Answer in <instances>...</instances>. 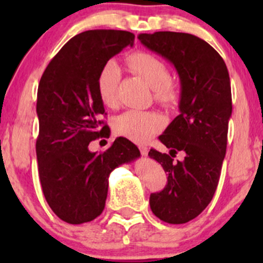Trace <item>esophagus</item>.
Returning <instances> with one entry per match:
<instances>
[{
	"instance_id": "obj_1",
	"label": "esophagus",
	"mask_w": 263,
	"mask_h": 263,
	"mask_svg": "<svg viewBox=\"0 0 263 263\" xmlns=\"http://www.w3.org/2000/svg\"><path fill=\"white\" fill-rule=\"evenodd\" d=\"M140 151H141V155L142 156H147L148 155V148L146 146H140Z\"/></svg>"
}]
</instances>
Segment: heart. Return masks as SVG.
Segmentation results:
<instances>
[{
	"label": "heart",
	"mask_w": 263,
	"mask_h": 263,
	"mask_svg": "<svg viewBox=\"0 0 263 263\" xmlns=\"http://www.w3.org/2000/svg\"><path fill=\"white\" fill-rule=\"evenodd\" d=\"M128 65L153 87L156 100L173 104L178 98L177 86L171 80V73L164 62L152 54L137 52L128 55ZM120 66L110 60L101 68L98 78V92L104 105L116 106L117 86L120 81ZM162 117L153 111L128 110L115 119L114 129L117 135L143 143L152 138L162 127Z\"/></svg>",
	"instance_id": "b5f03b06"
}]
</instances>
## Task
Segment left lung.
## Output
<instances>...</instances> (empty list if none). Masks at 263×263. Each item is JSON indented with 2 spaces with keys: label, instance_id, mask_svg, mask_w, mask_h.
<instances>
[{
  "label": "left lung",
  "instance_id": "8db88e82",
  "mask_svg": "<svg viewBox=\"0 0 263 263\" xmlns=\"http://www.w3.org/2000/svg\"><path fill=\"white\" fill-rule=\"evenodd\" d=\"M138 39L179 75V115L159 136L170 155L153 148L148 153L167 172V185L151 194L149 205L162 221L185 224L209 205L220 179L232 112L229 71L220 54L193 34L142 33ZM179 150L184 159L174 161Z\"/></svg>",
  "mask_w": 263,
  "mask_h": 263
}]
</instances>
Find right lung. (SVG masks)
Returning a JSON list of instances; mask_svg holds the SVG:
<instances>
[{
	"label": "right lung",
	"mask_w": 263,
	"mask_h": 263,
	"mask_svg": "<svg viewBox=\"0 0 263 263\" xmlns=\"http://www.w3.org/2000/svg\"><path fill=\"white\" fill-rule=\"evenodd\" d=\"M134 41L131 32L115 29L77 34L50 60L39 81V180L50 209L68 224L98 218L105 208L111 172L141 156L123 137L105 152L89 149L90 142L110 131L108 126L101 127L105 108L98 92L99 73Z\"/></svg>",
	"instance_id": "obj_1"
}]
</instances>
